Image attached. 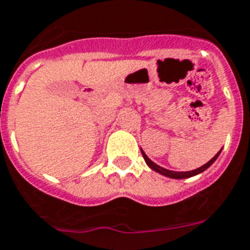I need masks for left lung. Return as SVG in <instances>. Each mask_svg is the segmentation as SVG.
<instances>
[{
	"label": "left lung",
	"mask_w": 250,
	"mask_h": 250,
	"mask_svg": "<svg viewBox=\"0 0 250 250\" xmlns=\"http://www.w3.org/2000/svg\"><path fill=\"white\" fill-rule=\"evenodd\" d=\"M141 153H143V157H144V159H145L146 164H147V166H149V167L151 168V169H154V171H155V172H158V173L164 174V176H167V177H171V178H188V177H192V176H195V174H198V173H202L203 171H206L207 168L210 167V166H212V164L214 163V160H216L217 158H218V155H220L221 151H220V153H217L216 155H214V157H213L212 159L209 160V162H208V163H206V164H204V166H202V167H200V168H196V169H194V171H188V172L168 171V169H166V168L159 167L158 164H155V163H154V162H151V160H150L149 158L146 157V154L144 153L143 150H141Z\"/></svg>",
	"instance_id": "1"
}]
</instances>
